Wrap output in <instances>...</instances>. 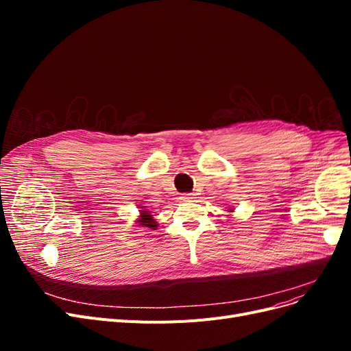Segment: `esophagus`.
I'll use <instances>...</instances> for the list:
<instances>
[{"label":"esophagus","instance_id":"esophagus-1","mask_svg":"<svg viewBox=\"0 0 351 351\" xmlns=\"http://www.w3.org/2000/svg\"><path fill=\"white\" fill-rule=\"evenodd\" d=\"M195 196H196L195 193H186V195L182 196V199L183 200H192V199H195Z\"/></svg>","mask_w":351,"mask_h":351}]
</instances>
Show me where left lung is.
<instances>
[{"label": "left lung", "instance_id": "8db88e82", "mask_svg": "<svg viewBox=\"0 0 351 351\" xmlns=\"http://www.w3.org/2000/svg\"><path fill=\"white\" fill-rule=\"evenodd\" d=\"M230 212H231V210H230Z\"/></svg>", "mask_w": 351, "mask_h": 351}]
</instances>
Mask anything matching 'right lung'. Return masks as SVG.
Listing matches in <instances>:
<instances>
[{
	"instance_id": "add662e5",
	"label": "right lung",
	"mask_w": 351,
	"mask_h": 351,
	"mask_svg": "<svg viewBox=\"0 0 351 351\" xmlns=\"http://www.w3.org/2000/svg\"><path fill=\"white\" fill-rule=\"evenodd\" d=\"M137 224L142 227H147L151 230H156V226H158L154 217L149 214V210H141V218L137 219Z\"/></svg>"
}]
</instances>
